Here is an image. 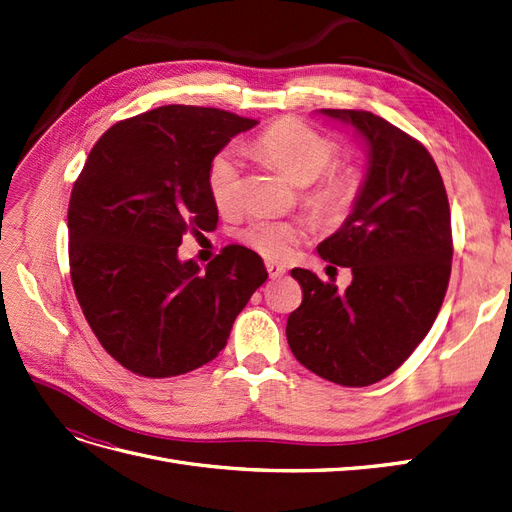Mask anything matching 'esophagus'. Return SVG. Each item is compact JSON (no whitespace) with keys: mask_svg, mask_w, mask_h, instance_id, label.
Masks as SVG:
<instances>
[{"mask_svg":"<svg viewBox=\"0 0 512 512\" xmlns=\"http://www.w3.org/2000/svg\"><path fill=\"white\" fill-rule=\"evenodd\" d=\"M267 271H269V277H271V280H277V277H282V275L286 273V267H284V265H280V262H273V260H269V262H267Z\"/></svg>","mask_w":512,"mask_h":512,"instance_id":"obj_1","label":"esophagus"}]
</instances>
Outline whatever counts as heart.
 <instances>
[{
    "mask_svg": "<svg viewBox=\"0 0 512 512\" xmlns=\"http://www.w3.org/2000/svg\"><path fill=\"white\" fill-rule=\"evenodd\" d=\"M256 156L297 185H308L305 203L324 220H337L352 207L359 177L352 168H329L337 158V145L309 128L307 123L284 119L262 132L254 143ZM243 164L235 151H222L209 166V194L220 211L235 209L241 194ZM305 237L301 224L282 220H256L243 230L241 239L258 254L286 260Z\"/></svg>",
    "mask_w": 512,
    "mask_h": 512,
    "instance_id": "1",
    "label": "heart"
}]
</instances>
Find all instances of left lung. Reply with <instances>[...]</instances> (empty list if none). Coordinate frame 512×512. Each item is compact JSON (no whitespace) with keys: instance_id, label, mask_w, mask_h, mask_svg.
<instances>
[{"instance_id":"8db88e82","label":"left lung","mask_w":512,"mask_h":512,"mask_svg":"<svg viewBox=\"0 0 512 512\" xmlns=\"http://www.w3.org/2000/svg\"><path fill=\"white\" fill-rule=\"evenodd\" d=\"M367 147V173L352 211L318 254L352 269L339 290L309 269H292L303 301L288 316L297 361L344 386L374 384L404 363L436 320L448 277L453 235L440 170L429 151L367 111L322 108Z\"/></svg>"}]
</instances>
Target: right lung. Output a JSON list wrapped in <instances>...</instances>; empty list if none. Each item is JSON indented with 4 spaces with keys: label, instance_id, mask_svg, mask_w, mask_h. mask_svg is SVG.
<instances>
[{
    "label": "right lung",
    "instance_id": "obj_1",
    "mask_svg": "<svg viewBox=\"0 0 512 512\" xmlns=\"http://www.w3.org/2000/svg\"><path fill=\"white\" fill-rule=\"evenodd\" d=\"M256 123L220 108H153L108 128L74 183L76 299L102 348L138 376H181L213 361L269 277L243 245L224 247L205 269L177 256L185 232L218 226L211 160Z\"/></svg>",
    "mask_w": 512,
    "mask_h": 512
}]
</instances>
